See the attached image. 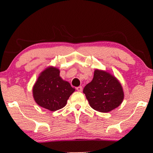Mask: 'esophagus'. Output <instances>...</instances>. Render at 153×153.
I'll list each match as a JSON object with an SVG mask.
<instances>
[{
  "mask_svg": "<svg viewBox=\"0 0 153 153\" xmlns=\"http://www.w3.org/2000/svg\"><path fill=\"white\" fill-rule=\"evenodd\" d=\"M76 90H77V91H78L79 92H82V91H83V88H82V86H79V87L76 88Z\"/></svg>",
  "mask_w": 153,
  "mask_h": 153,
  "instance_id": "esophagus-1",
  "label": "esophagus"
}]
</instances>
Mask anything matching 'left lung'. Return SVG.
<instances>
[{
  "mask_svg": "<svg viewBox=\"0 0 153 153\" xmlns=\"http://www.w3.org/2000/svg\"><path fill=\"white\" fill-rule=\"evenodd\" d=\"M83 93L93 109L108 113L120 105L124 100L122 85L107 71L95 69L91 82L85 85Z\"/></svg>",
  "mask_w": 153,
  "mask_h": 153,
  "instance_id": "1",
  "label": "left lung"
}]
</instances>
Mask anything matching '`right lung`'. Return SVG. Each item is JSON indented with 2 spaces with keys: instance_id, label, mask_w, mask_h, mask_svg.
I'll return each instance as SVG.
<instances>
[{
  "instance_id": "obj_1",
  "label": "right lung",
  "mask_w": 153,
  "mask_h": 153,
  "mask_svg": "<svg viewBox=\"0 0 153 153\" xmlns=\"http://www.w3.org/2000/svg\"><path fill=\"white\" fill-rule=\"evenodd\" d=\"M74 91L70 83L60 76L59 69L49 66L37 77L33 87V96L39 106L55 111L66 105Z\"/></svg>"
}]
</instances>
